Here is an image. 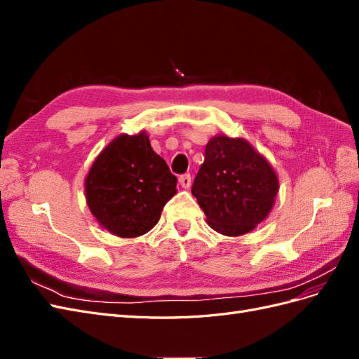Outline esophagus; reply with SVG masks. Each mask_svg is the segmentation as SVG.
Masks as SVG:
<instances>
[{"label":"esophagus","instance_id":"34e87169","mask_svg":"<svg viewBox=\"0 0 359 359\" xmlns=\"http://www.w3.org/2000/svg\"><path fill=\"white\" fill-rule=\"evenodd\" d=\"M178 181H180L182 189H189L191 186V175H190V173H184V175H181L178 178Z\"/></svg>","mask_w":359,"mask_h":359}]
</instances>
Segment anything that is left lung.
<instances>
[{
  "label": "left lung",
  "mask_w": 359,
  "mask_h": 359,
  "mask_svg": "<svg viewBox=\"0 0 359 359\" xmlns=\"http://www.w3.org/2000/svg\"><path fill=\"white\" fill-rule=\"evenodd\" d=\"M278 178L265 157L243 137L210 139L191 193L214 231L244 235L273 210Z\"/></svg>",
  "instance_id": "left-lung-1"
}]
</instances>
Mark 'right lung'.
Masks as SVG:
<instances>
[{"instance_id": "add662e5", "label": "right lung", "mask_w": 359, "mask_h": 359, "mask_svg": "<svg viewBox=\"0 0 359 359\" xmlns=\"http://www.w3.org/2000/svg\"><path fill=\"white\" fill-rule=\"evenodd\" d=\"M177 193V177L151 148L148 135H119L85 180L86 203L104 229L121 238L147 233Z\"/></svg>"}]
</instances>
